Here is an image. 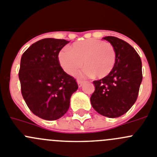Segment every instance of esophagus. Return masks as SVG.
<instances>
[{
  "instance_id": "obj_1",
  "label": "esophagus",
  "mask_w": 157,
  "mask_h": 157,
  "mask_svg": "<svg viewBox=\"0 0 157 157\" xmlns=\"http://www.w3.org/2000/svg\"><path fill=\"white\" fill-rule=\"evenodd\" d=\"M84 82L82 81V80H77V84H78V87H80L83 84H84Z\"/></svg>"
}]
</instances>
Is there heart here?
<instances>
[{
	"label": "heart",
	"mask_w": 157,
	"mask_h": 157,
	"mask_svg": "<svg viewBox=\"0 0 157 157\" xmlns=\"http://www.w3.org/2000/svg\"><path fill=\"white\" fill-rule=\"evenodd\" d=\"M58 61L63 70L68 74H73L83 64L85 66L79 73L81 77L98 78L108 76L116 63L113 46L97 39H88L73 43L69 48L61 49L58 53Z\"/></svg>",
	"instance_id": "heart-1"
}]
</instances>
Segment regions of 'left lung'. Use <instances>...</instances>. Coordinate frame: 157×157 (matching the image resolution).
Listing matches in <instances>:
<instances>
[{
    "mask_svg": "<svg viewBox=\"0 0 157 157\" xmlns=\"http://www.w3.org/2000/svg\"><path fill=\"white\" fill-rule=\"evenodd\" d=\"M102 39L113 46L116 63L108 76L93 82L95 89L91 103L99 114L116 118L126 113L136 101L142 80V61L126 41L111 36Z\"/></svg>",
    "mask_w": 157,
    "mask_h": 157,
    "instance_id": "8db88e82",
    "label": "left lung"
}]
</instances>
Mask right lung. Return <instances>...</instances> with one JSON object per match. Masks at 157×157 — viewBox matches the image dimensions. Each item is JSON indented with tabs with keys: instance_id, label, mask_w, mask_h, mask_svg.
<instances>
[{
	"instance_id": "add662e5",
	"label": "right lung",
	"mask_w": 157,
	"mask_h": 157,
	"mask_svg": "<svg viewBox=\"0 0 157 157\" xmlns=\"http://www.w3.org/2000/svg\"><path fill=\"white\" fill-rule=\"evenodd\" d=\"M70 41L44 38L33 44L21 58V92L33 114L46 121L63 117L78 88L76 80L63 70L58 53Z\"/></svg>"
}]
</instances>
